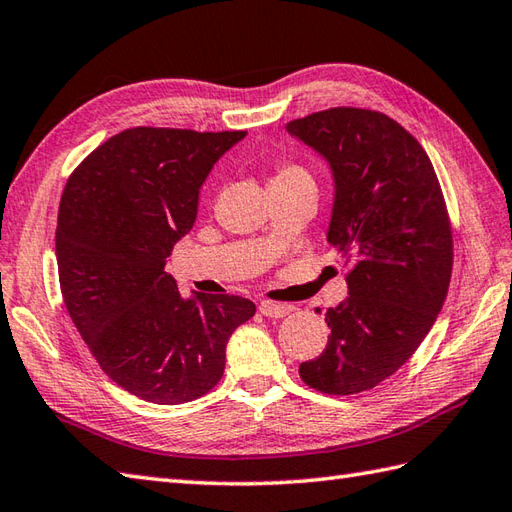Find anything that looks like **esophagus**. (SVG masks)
<instances>
[{
    "instance_id": "obj_1",
    "label": "esophagus",
    "mask_w": 512,
    "mask_h": 512,
    "mask_svg": "<svg viewBox=\"0 0 512 512\" xmlns=\"http://www.w3.org/2000/svg\"><path fill=\"white\" fill-rule=\"evenodd\" d=\"M260 313L265 317H274V320H280V317H285L293 311L291 304H278V302H260Z\"/></svg>"
}]
</instances>
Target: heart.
I'll return each instance as SVG.
<instances>
[{"label":"heart","instance_id":"1","mask_svg":"<svg viewBox=\"0 0 512 512\" xmlns=\"http://www.w3.org/2000/svg\"><path fill=\"white\" fill-rule=\"evenodd\" d=\"M302 179H311V175L298 164H280L276 168V175L271 177V184H289V181H302ZM269 184V186H271Z\"/></svg>","mask_w":512,"mask_h":512}]
</instances>
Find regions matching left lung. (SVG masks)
Returning <instances> with one entry per match:
<instances>
[{
  "mask_svg": "<svg viewBox=\"0 0 512 512\" xmlns=\"http://www.w3.org/2000/svg\"><path fill=\"white\" fill-rule=\"evenodd\" d=\"M287 131L331 166L326 241L350 267L348 298L324 315L328 344L300 363V377L324 394L366 392L414 355L447 298L453 238L445 197L423 146L385 113L335 107L293 120Z\"/></svg>",
  "mask_w": 512,
  "mask_h": 512,
  "instance_id": "left-lung-1",
  "label": "left lung"
}]
</instances>
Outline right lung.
Returning <instances> with one entry per match:
<instances>
[{
  "instance_id": "add662e5",
  "label": "right lung",
  "mask_w": 512,
  "mask_h": 512,
  "mask_svg": "<svg viewBox=\"0 0 512 512\" xmlns=\"http://www.w3.org/2000/svg\"><path fill=\"white\" fill-rule=\"evenodd\" d=\"M245 135L127 129L65 184L56 265L67 313L102 372L142 401L177 405L210 392L227 339L256 313L241 295L184 298L164 271L195 225L203 181Z\"/></svg>"
}]
</instances>
